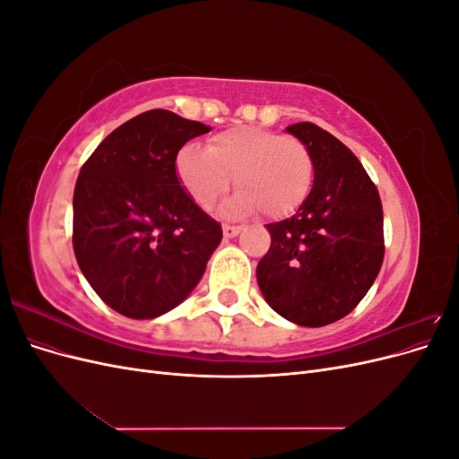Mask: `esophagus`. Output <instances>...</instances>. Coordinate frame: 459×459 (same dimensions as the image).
<instances>
[{
    "label": "esophagus",
    "instance_id": "34e87169",
    "mask_svg": "<svg viewBox=\"0 0 459 459\" xmlns=\"http://www.w3.org/2000/svg\"><path fill=\"white\" fill-rule=\"evenodd\" d=\"M221 230H224V238H235V235L241 231L239 226H231V224H224V228Z\"/></svg>",
    "mask_w": 459,
    "mask_h": 459
}]
</instances>
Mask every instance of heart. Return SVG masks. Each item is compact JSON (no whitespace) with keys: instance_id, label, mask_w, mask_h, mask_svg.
I'll return each mask as SVG.
<instances>
[{"instance_id":"heart-1","label":"heart","mask_w":459,"mask_h":459,"mask_svg":"<svg viewBox=\"0 0 459 459\" xmlns=\"http://www.w3.org/2000/svg\"><path fill=\"white\" fill-rule=\"evenodd\" d=\"M176 174L201 208H211L224 197L235 176L239 191L226 203V216L239 218L262 208L268 216L281 218L307 201L314 159L297 135L239 126L214 134L206 151L186 145L176 157Z\"/></svg>"}]
</instances>
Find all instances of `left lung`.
Here are the masks:
<instances>
[{
    "instance_id": "obj_1",
    "label": "left lung",
    "mask_w": 459,
    "mask_h": 459,
    "mask_svg": "<svg viewBox=\"0 0 459 459\" xmlns=\"http://www.w3.org/2000/svg\"><path fill=\"white\" fill-rule=\"evenodd\" d=\"M287 132L308 145L314 187L293 218L268 224L272 245L256 266L270 307L304 327L351 314L385 256L379 191L352 151L312 122Z\"/></svg>"
}]
</instances>
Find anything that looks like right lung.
I'll list each match as a JSON object with an SVG mask.
<instances>
[{
	"label": "right lung",
	"mask_w": 459,
	"mask_h": 459,
	"mask_svg": "<svg viewBox=\"0 0 459 459\" xmlns=\"http://www.w3.org/2000/svg\"><path fill=\"white\" fill-rule=\"evenodd\" d=\"M208 126L152 108L97 145L74 187L73 247L82 273L118 314L151 319L182 302L221 241L191 201L176 157Z\"/></svg>",
	"instance_id": "add662e5"
}]
</instances>
